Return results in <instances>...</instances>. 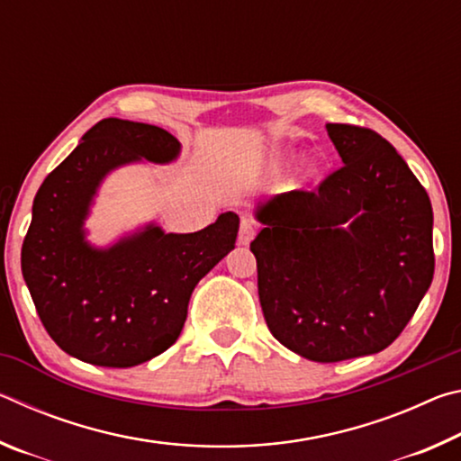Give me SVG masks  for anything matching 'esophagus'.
I'll use <instances>...</instances> for the list:
<instances>
[{
  "label": "esophagus",
  "mask_w": 461,
  "mask_h": 461,
  "mask_svg": "<svg viewBox=\"0 0 461 461\" xmlns=\"http://www.w3.org/2000/svg\"><path fill=\"white\" fill-rule=\"evenodd\" d=\"M256 236V223L252 220H241L240 223V233H238V241L241 246H248L249 241Z\"/></svg>",
  "instance_id": "obj_1"
}]
</instances>
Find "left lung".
Listing matches in <instances>:
<instances>
[{
	"instance_id": "left-lung-1",
	"label": "left lung",
	"mask_w": 461,
	"mask_h": 461,
	"mask_svg": "<svg viewBox=\"0 0 461 461\" xmlns=\"http://www.w3.org/2000/svg\"><path fill=\"white\" fill-rule=\"evenodd\" d=\"M325 130L343 167L317 191L260 203L249 244L270 333L323 364L388 348L435 270L431 201L402 156L368 128Z\"/></svg>"
}]
</instances>
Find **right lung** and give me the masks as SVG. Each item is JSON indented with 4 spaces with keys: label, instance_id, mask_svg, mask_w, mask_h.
I'll list each match as a JSON object with an SVG mask.
<instances>
[{
    "label": "right lung",
    "instance_id": "obj_1",
    "mask_svg": "<svg viewBox=\"0 0 461 461\" xmlns=\"http://www.w3.org/2000/svg\"><path fill=\"white\" fill-rule=\"evenodd\" d=\"M178 154L167 130L107 118L36 193L22 275L46 331L77 360L131 368L165 352L183 331L194 286L236 248L233 212L193 233L148 223L105 248L87 240L85 220L109 173L142 160L168 165Z\"/></svg>",
    "mask_w": 461,
    "mask_h": 461
}]
</instances>
